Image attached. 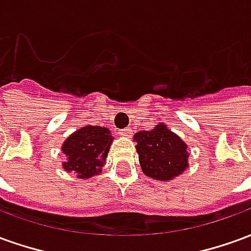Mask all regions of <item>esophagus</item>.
I'll list each match as a JSON object with an SVG mask.
<instances>
[{
	"label": "esophagus",
	"instance_id": "1",
	"mask_svg": "<svg viewBox=\"0 0 251 251\" xmlns=\"http://www.w3.org/2000/svg\"><path fill=\"white\" fill-rule=\"evenodd\" d=\"M118 136L130 137L131 136V130H130V129H122V130H118Z\"/></svg>",
	"mask_w": 251,
	"mask_h": 251
}]
</instances>
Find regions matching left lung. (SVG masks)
I'll list each match as a JSON object with an SVG mask.
<instances>
[{
  "mask_svg": "<svg viewBox=\"0 0 251 251\" xmlns=\"http://www.w3.org/2000/svg\"><path fill=\"white\" fill-rule=\"evenodd\" d=\"M138 160L144 174L154 180H172L188 168L185 142L167 125L160 124L152 130L134 134Z\"/></svg>",
  "mask_w": 251,
  "mask_h": 251,
  "instance_id": "1",
  "label": "left lung"
}]
</instances>
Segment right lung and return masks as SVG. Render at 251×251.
I'll use <instances>...</instances> for the list:
<instances>
[{
    "label": "right lung",
    "instance_id": "obj_1",
    "mask_svg": "<svg viewBox=\"0 0 251 251\" xmlns=\"http://www.w3.org/2000/svg\"><path fill=\"white\" fill-rule=\"evenodd\" d=\"M113 140L107 127L87 125L77 129L63 142L62 151L67 156L63 168L67 172H75L79 179L99 175Z\"/></svg>",
    "mask_w": 251,
    "mask_h": 251
}]
</instances>
